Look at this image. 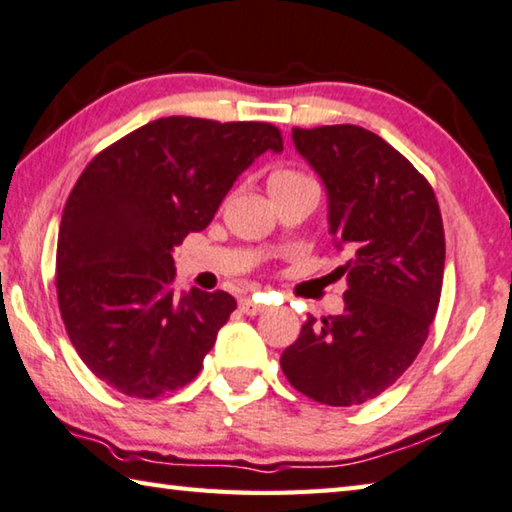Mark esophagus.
Masks as SVG:
<instances>
[{
	"instance_id": "1",
	"label": "esophagus",
	"mask_w": 512,
	"mask_h": 512,
	"mask_svg": "<svg viewBox=\"0 0 512 512\" xmlns=\"http://www.w3.org/2000/svg\"><path fill=\"white\" fill-rule=\"evenodd\" d=\"M240 311L247 313V316H258V313L265 311V304L251 300V297H242V300H240Z\"/></svg>"
}]
</instances>
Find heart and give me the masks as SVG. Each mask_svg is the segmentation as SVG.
I'll use <instances>...</instances> for the list:
<instances>
[{"label":"heart","mask_w":512,"mask_h":512,"mask_svg":"<svg viewBox=\"0 0 512 512\" xmlns=\"http://www.w3.org/2000/svg\"><path fill=\"white\" fill-rule=\"evenodd\" d=\"M304 180H309L302 174H297V171H290V169H279L270 174L267 178V192H277V190H286V187H293L297 183H304Z\"/></svg>","instance_id":"1"}]
</instances>
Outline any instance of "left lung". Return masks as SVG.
I'll return each mask as SVG.
<instances>
[{"label": "left lung", "instance_id": "1", "mask_svg": "<svg viewBox=\"0 0 512 512\" xmlns=\"http://www.w3.org/2000/svg\"><path fill=\"white\" fill-rule=\"evenodd\" d=\"M293 144L327 192L329 233L350 261L341 316H311L281 355L293 387L350 407L391 387L419 355L444 279V226L428 180L359 125L293 130Z\"/></svg>", "mask_w": 512, "mask_h": 512}]
</instances>
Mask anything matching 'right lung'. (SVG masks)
<instances>
[{"mask_svg":"<svg viewBox=\"0 0 512 512\" xmlns=\"http://www.w3.org/2000/svg\"><path fill=\"white\" fill-rule=\"evenodd\" d=\"M265 151H283L270 123L167 116L84 169L59 226L57 297L70 343L109 387L157 398L199 375L238 304L224 290L178 297L171 251Z\"/></svg>","mask_w":512,"mask_h":512,"instance_id":"obj_1","label":"right lung"}]
</instances>
